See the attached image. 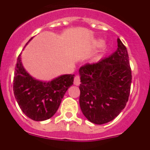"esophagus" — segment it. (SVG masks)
I'll list each match as a JSON object with an SVG mask.
<instances>
[{
	"mask_svg": "<svg viewBox=\"0 0 150 150\" xmlns=\"http://www.w3.org/2000/svg\"><path fill=\"white\" fill-rule=\"evenodd\" d=\"M80 83H81V79H80L79 75H76L75 77V79H74V84L75 86H79Z\"/></svg>",
	"mask_w": 150,
	"mask_h": 150,
	"instance_id": "obj_1",
	"label": "esophagus"
}]
</instances>
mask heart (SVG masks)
I'll return each mask as SVG.
<instances>
[{
  "mask_svg": "<svg viewBox=\"0 0 150 150\" xmlns=\"http://www.w3.org/2000/svg\"><path fill=\"white\" fill-rule=\"evenodd\" d=\"M104 44V40H102V39H98V40H94V41L92 43V46L93 47H96V48H98V47H101L103 46ZM102 59V55H97L94 57L93 60L95 62H98Z\"/></svg>",
  "mask_w": 150,
  "mask_h": 150,
  "instance_id": "heart-1",
  "label": "heart"
}]
</instances>
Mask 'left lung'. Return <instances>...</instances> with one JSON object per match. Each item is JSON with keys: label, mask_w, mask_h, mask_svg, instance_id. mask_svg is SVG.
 <instances>
[{"label": "left lung", "mask_w": 150, "mask_h": 150, "mask_svg": "<svg viewBox=\"0 0 150 150\" xmlns=\"http://www.w3.org/2000/svg\"><path fill=\"white\" fill-rule=\"evenodd\" d=\"M79 74V102L85 117L97 125L115 118L126 105L132 79L128 51L120 38L112 54L81 67Z\"/></svg>", "instance_id": "left-lung-1"}]
</instances>
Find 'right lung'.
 I'll return each mask as SVG.
<instances>
[{"label": "right lung", "instance_id": "right-lung-1", "mask_svg": "<svg viewBox=\"0 0 150 150\" xmlns=\"http://www.w3.org/2000/svg\"><path fill=\"white\" fill-rule=\"evenodd\" d=\"M21 54L13 77L15 99L22 111L30 119L35 121L48 120L57 112L64 93L73 84L75 75H62L49 81L38 80L25 69Z\"/></svg>", "mask_w": 150, "mask_h": 150}]
</instances>
